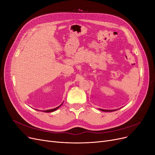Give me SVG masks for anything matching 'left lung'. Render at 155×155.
<instances>
[{
  "mask_svg": "<svg viewBox=\"0 0 155 155\" xmlns=\"http://www.w3.org/2000/svg\"><path fill=\"white\" fill-rule=\"evenodd\" d=\"M102 111H104V112H112V111H114L116 110H104V109H100Z\"/></svg>",
  "mask_w": 155,
  "mask_h": 155,
  "instance_id": "8db88e82",
  "label": "left lung"
}]
</instances>
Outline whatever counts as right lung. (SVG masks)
Instances as JSON below:
<instances>
[{
  "label": "right lung",
  "instance_id": "add662e5",
  "mask_svg": "<svg viewBox=\"0 0 155 155\" xmlns=\"http://www.w3.org/2000/svg\"><path fill=\"white\" fill-rule=\"evenodd\" d=\"M62 105V104H61ZM60 105V106H61ZM60 106H59V107H56V108H55V109H50V110H44L43 112H53V111H55V110H57L58 108L60 107Z\"/></svg>",
  "mask_w": 155,
  "mask_h": 155
}]
</instances>
